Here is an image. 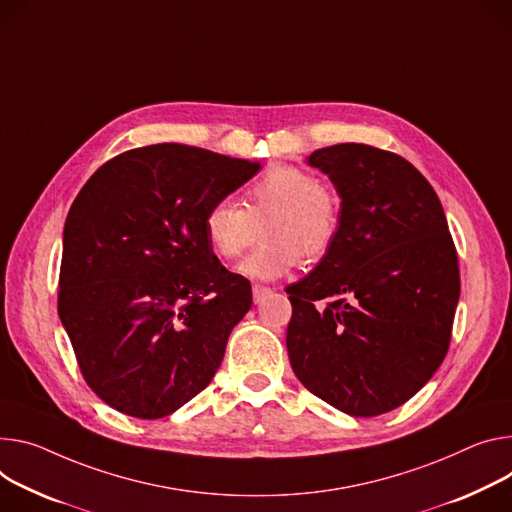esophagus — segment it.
I'll list each match as a JSON object with an SVG mask.
<instances>
[{
  "label": "esophagus",
  "mask_w": 512,
  "mask_h": 512,
  "mask_svg": "<svg viewBox=\"0 0 512 512\" xmlns=\"http://www.w3.org/2000/svg\"><path fill=\"white\" fill-rule=\"evenodd\" d=\"M269 294H271V288H269V286H261V284H255V286H253V300H255V304L263 302Z\"/></svg>",
  "instance_id": "34e87169"
}]
</instances>
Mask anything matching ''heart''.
<instances>
[{
  "label": "heart",
  "mask_w": 512,
  "mask_h": 512,
  "mask_svg": "<svg viewBox=\"0 0 512 512\" xmlns=\"http://www.w3.org/2000/svg\"><path fill=\"white\" fill-rule=\"evenodd\" d=\"M343 220L341 196L331 183L296 165H273L243 190V208L214 202L204 214V237L218 259H239L263 226V245L239 271L257 282L290 273L300 259L316 263L333 249Z\"/></svg>",
  "instance_id": "obj_1"
}]
</instances>
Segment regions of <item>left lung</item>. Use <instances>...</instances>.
<instances>
[{
	"instance_id": "8db88e82",
	"label": "left lung",
	"mask_w": 512,
	"mask_h": 512,
	"mask_svg": "<svg viewBox=\"0 0 512 512\" xmlns=\"http://www.w3.org/2000/svg\"><path fill=\"white\" fill-rule=\"evenodd\" d=\"M341 196L333 249L286 288L288 355L314 396L351 416L402 406L443 363L459 263L433 185L404 157L341 143L308 157Z\"/></svg>"
}]
</instances>
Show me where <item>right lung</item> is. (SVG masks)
Masks as SVG:
<instances>
[{"instance_id": "right-lung-1", "label": "right lung", "mask_w": 512, "mask_h": 512, "mask_svg": "<svg viewBox=\"0 0 512 512\" xmlns=\"http://www.w3.org/2000/svg\"><path fill=\"white\" fill-rule=\"evenodd\" d=\"M259 169L149 145L106 161L71 204L59 316L83 380L118 412L163 418L212 382L253 296L208 247L204 214Z\"/></svg>"}]
</instances>
